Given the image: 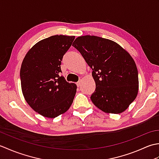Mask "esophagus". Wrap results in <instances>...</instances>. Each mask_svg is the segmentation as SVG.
I'll use <instances>...</instances> for the list:
<instances>
[{
    "mask_svg": "<svg viewBox=\"0 0 159 159\" xmlns=\"http://www.w3.org/2000/svg\"><path fill=\"white\" fill-rule=\"evenodd\" d=\"M80 83H80V80H79V82H77V83H76V85H77V87H79L80 86Z\"/></svg>",
    "mask_w": 159,
    "mask_h": 159,
    "instance_id": "esophagus-1",
    "label": "esophagus"
}]
</instances>
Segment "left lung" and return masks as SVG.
<instances>
[{
    "label": "left lung",
    "mask_w": 159,
    "mask_h": 159,
    "mask_svg": "<svg viewBox=\"0 0 159 159\" xmlns=\"http://www.w3.org/2000/svg\"><path fill=\"white\" fill-rule=\"evenodd\" d=\"M72 46L92 69L94 105L105 113H122L136 98L139 89L137 68L130 54L112 40L94 35L79 37Z\"/></svg>",
    "instance_id": "1"
}]
</instances>
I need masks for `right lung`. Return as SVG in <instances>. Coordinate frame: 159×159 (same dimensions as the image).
Returning a JSON list of instances; mask_svg holds the SVG:
<instances>
[{
  "instance_id": "right-lung-1",
  "label": "right lung",
  "mask_w": 159,
  "mask_h": 159,
  "mask_svg": "<svg viewBox=\"0 0 159 159\" xmlns=\"http://www.w3.org/2000/svg\"><path fill=\"white\" fill-rule=\"evenodd\" d=\"M75 36L53 35L29 50L20 69L23 96L32 109L43 117L55 118L72 105L76 85L67 83L61 72L63 55Z\"/></svg>"
}]
</instances>
